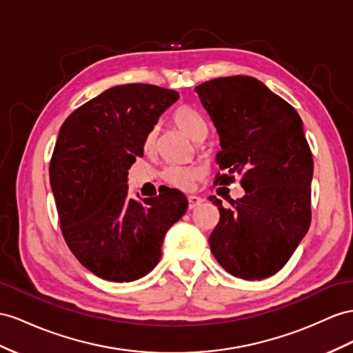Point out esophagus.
<instances>
[{"mask_svg": "<svg viewBox=\"0 0 353 353\" xmlns=\"http://www.w3.org/2000/svg\"><path fill=\"white\" fill-rule=\"evenodd\" d=\"M204 200L203 198H200V196H195V195H189L188 196V205H189V209H195L196 205H200L201 203H203Z\"/></svg>", "mask_w": 353, "mask_h": 353, "instance_id": "esophagus-1", "label": "esophagus"}]
</instances>
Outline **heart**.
Returning a JSON list of instances; mask_svg holds the SVG:
<instances>
[{"mask_svg":"<svg viewBox=\"0 0 353 353\" xmlns=\"http://www.w3.org/2000/svg\"><path fill=\"white\" fill-rule=\"evenodd\" d=\"M171 122L182 132H185L189 139L194 141H201L207 135V125L203 117L198 114L194 108L189 105H179L171 114ZM144 153H153L158 146V128H152L144 134L143 139ZM203 176V168L200 165H168L161 173V179L171 188L189 191L198 179Z\"/></svg>","mask_w":353,"mask_h":353,"instance_id":"heart-1","label":"heart"}]
</instances>
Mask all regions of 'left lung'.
<instances>
[{
	"label": "left lung",
	"instance_id": "1",
	"mask_svg": "<svg viewBox=\"0 0 353 353\" xmlns=\"http://www.w3.org/2000/svg\"><path fill=\"white\" fill-rule=\"evenodd\" d=\"M195 90L221 139L216 161L223 173L214 185H230L240 174L246 192L231 207L209 196L221 214L209 239L212 254L236 277L273 276L312 221L313 158L301 117L250 76L213 79Z\"/></svg>",
	"mask_w": 353,
	"mask_h": 353
}]
</instances>
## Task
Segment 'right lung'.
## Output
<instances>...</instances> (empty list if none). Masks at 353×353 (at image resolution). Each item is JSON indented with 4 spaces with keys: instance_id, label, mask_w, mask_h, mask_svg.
<instances>
[{
    "instance_id": "1",
    "label": "right lung",
    "mask_w": 353,
    "mask_h": 353,
    "mask_svg": "<svg viewBox=\"0 0 353 353\" xmlns=\"http://www.w3.org/2000/svg\"><path fill=\"white\" fill-rule=\"evenodd\" d=\"M176 90L130 83L104 90L62 123L49 177L61 231L79 263L110 282H132L157 267L165 232L188 209L177 189L143 201L128 195V170Z\"/></svg>"
}]
</instances>
